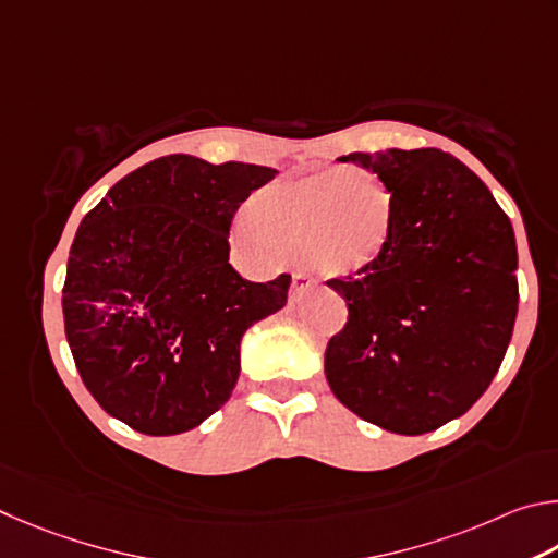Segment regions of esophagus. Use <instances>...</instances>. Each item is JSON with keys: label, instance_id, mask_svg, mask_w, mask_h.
<instances>
[{"label": "esophagus", "instance_id": "obj_1", "mask_svg": "<svg viewBox=\"0 0 558 558\" xmlns=\"http://www.w3.org/2000/svg\"><path fill=\"white\" fill-rule=\"evenodd\" d=\"M308 287H311V281L304 277V274H294V277H291V289H289V301H291V304H294V301H299L301 296H304L306 291H308Z\"/></svg>", "mask_w": 558, "mask_h": 558}]
</instances>
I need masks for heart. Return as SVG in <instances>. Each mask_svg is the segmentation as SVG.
<instances>
[{"label":"heart","instance_id":"1","mask_svg":"<svg viewBox=\"0 0 558 558\" xmlns=\"http://www.w3.org/2000/svg\"><path fill=\"white\" fill-rule=\"evenodd\" d=\"M252 238L279 254H301L320 277H348L383 257L392 234V195L377 181L343 185L326 171L269 185L247 203Z\"/></svg>","mask_w":558,"mask_h":558}]
</instances>
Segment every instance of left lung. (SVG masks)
I'll use <instances>...</instances> for the list:
<instances>
[{
    "label": "left lung",
    "mask_w": 558,
    "mask_h": 558,
    "mask_svg": "<svg viewBox=\"0 0 558 558\" xmlns=\"http://www.w3.org/2000/svg\"><path fill=\"white\" fill-rule=\"evenodd\" d=\"M392 193L395 222L373 267L330 279L348 324L326 348L340 404L418 436L463 416L502 365L517 301L512 222L487 185L441 149L348 154Z\"/></svg>",
    "instance_id": "1"
}]
</instances>
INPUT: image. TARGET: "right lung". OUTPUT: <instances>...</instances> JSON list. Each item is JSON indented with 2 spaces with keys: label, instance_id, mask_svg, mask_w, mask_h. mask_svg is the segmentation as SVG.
<instances>
[{
  "label": "right lung",
  "instance_id": "right-lung-1",
  "mask_svg": "<svg viewBox=\"0 0 558 558\" xmlns=\"http://www.w3.org/2000/svg\"><path fill=\"white\" fill-rule=\"evenodd\" d=\"M254 163L191 154L117 181L75 232L63 284L65 338L87 392L146 436L191 432L228 402L247 328L284 308L230 264V225L274 179Z\"/></svg>",
  "mask_w": 558,
  "mask_h": 558
}]
</instances>
